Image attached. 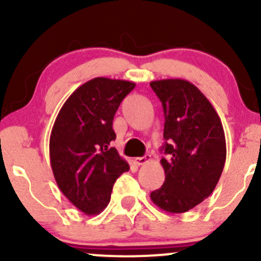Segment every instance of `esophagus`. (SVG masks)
Masks as SVG:
<instances>
[{
  "label": "esophagus",
  "instance_id": "1",
  "mask_svg": "<svg viewBox=\"0 0 261 261\" xmlns=\"http://www.w3.org/2000/svg\"><path fill=\"white\" fill-rule=\"evenodd\" d=\"M149 161H151V155H149V154L143 155V157L134 158V163L137 164V166H143V164H146Z\"/></svg>",
  "mask_w": 261,
  "mask_h": 261
}]
</instances>
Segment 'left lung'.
Wrapping results in <instances>:
<instances>
[{"label": "left lung", "mask_w": 261, "mask_h": 261, "mask_svg": "<svg viewBox=\"0 0 261 261\" xmlns=\"http://www.w3.org/2000/svg\"><path fill=\"white\" fill-rule=\"evenodd\" d=\"M151 88L164 112L166 140L162 151L163 185L151 193L154 205L182 214L216 188L226 162V139L220 116L200 89L189 81H153Z\"/></svg>", "instance_id": "left-lung-1"}]
</instances>
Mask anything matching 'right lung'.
<instances>
[{
  "mask_svg": "<svg viewBox=\"0 0 261 261\" xmlns=\"http://www.w3.org/2000/svg\"><path fill=\"white\" fill-rule=\"evenodd\" d=\"M134 82L93 79L74 91L58 114L50 135V162L62 194L86 215H98L110 201L113 185L127 162L110 142L113 119Z\"/></svg>",
  "mask_w": 261,
  "mask_h": 261,
  "instance_id": "add662e5",
  "label": "right lung"
}]
</instances>
